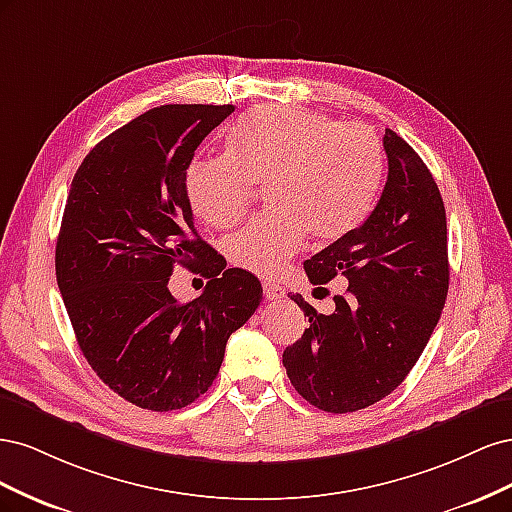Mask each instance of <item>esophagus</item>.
<instances>
[{
	"label": "esophagus",
	"mask_w": 512,
	"mask_h": 512,
	"mask_svg": "<svg viewBox=\"0 0 512 512\" xmlns=\"http://www.w3.org/2000/svg\"><path fill=\"white\" fill-rule=\"evenodd\" d=\"M262 292H265L267 301H280V299H284V294H286L284 288L280 284H275V282L262 284Z\"/></svg>",
	"instance_id": "esophagus-1"
}]
</instances>
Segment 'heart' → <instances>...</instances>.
Returning <instances> with one entry per match:
<instances>
[{
    "mask_svg": "<svg viewBox=\"0 0 512 512\" xmlns=\"http://www.w3.org/2000/svg\"><path fill=\"white\" fill-rule=\"evenodd\" d=\"M384 170L380 138L361 123H342L290 106H256L226 138V158H198L185 173V194L209 226L237 224L267 185L271 209L224 241L237 269L271 277L299 250L305 232L327 243L359 226Z\"/></svg>",
    "mask_w": 512,
    "mask_h": 512,
    "instance_id": "obj_1",
    "label": "heart"
}]
</instances>
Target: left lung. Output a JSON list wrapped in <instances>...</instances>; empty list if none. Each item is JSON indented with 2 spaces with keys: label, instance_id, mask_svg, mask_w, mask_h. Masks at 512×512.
Returning a JSON list of instances; mask_svg holds the SVG:
<instances>
[{
  "label": "left lung",
  "instance_id": "8db88e82",
  "mask_svg": "<svg viewBox=\"0 0 512 512\" xmlns=\"http://www.w3.org/2000/svg\"><path fill=\"white\" fill-rule=\"evenodd\" d=\"M389 175L369 218L305 260L314 286L346 277V297L318 314L292 294L309 327L284 350V367L309 404L346 414L376 404L406 380L440 320L448 292L446 211L418 153L384 132Z\"/></svg>",
  "mask_w": 512,
  "mask_h": 512
}]
</instances>
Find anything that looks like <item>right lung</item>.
Wrapping results in <instances>:
<instances>
[{
  "label": "right lung",
  "instance_id": "add662e5",
  "mask_svg": "<svg viewBox=\"0 0 512 512\" xmlns=\"http://www.w3.org/2000/svg\"><path fill=\"white\" fill-rule=\"evenodd\" d=\"M232 111L151 108L91 149L72 179L55 247L57 286L91 369L143 410H179L207 393L228 337L262 301L258 277L226 269L200 239L185 194L194 151ZM175 266H195L210 280L190 304L167 290Z\"/></svg>",
  "mask_w": 512,
  "mask_h": 512
}]
</instances>
